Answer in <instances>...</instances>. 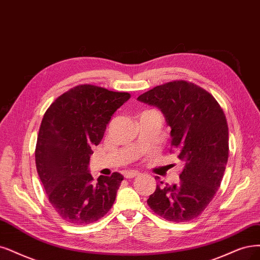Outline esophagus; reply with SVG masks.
Listing matches in <instances>:
<instances>
[{
	"mask_svg": "<svg viewBox=\"0 0 260 260\" xmlns=\"http://www.w3.org/2000/svg\"><path fill=\"white\" fill-rule=\"evenodd\" d=\"M137 176H139L138 171H125L124 172V177L126 179H132V178H136Z\"/></svg>",
	"mask_w": 260,
	"mask_h": 260,
	"instance_id": "obj_1",
	"label": "esophagus"
}]
</instances>
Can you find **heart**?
<instances>
[{"mask_svg": "<svg viewBox=\"0 0 260 260\" xmlns=\"http://www.w3.org/2000/svg\"><path fill=\"white\" fill-rule=\"evenodd\" d=\"M149 111H152V110H149Z\"/></svg>", "mask_w": 260, "mask_h": 260, "instance_id": "heart-1", "label": "heart"}]
</instances>
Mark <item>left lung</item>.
Listing matches in <instances>:
<instances>
[{"instance_id":"obj_1","label":"left lung","mask_w":260,"mask_h":260,"mask_svg":"<svg viewBox=\"0 0 260 260\" xmlns=\"http://www.w3.org/2000/svg\"><path fill=\"white\" fill-rule=\"evenodd\" d=\"M137 100L165 115L171 148L184 162L179 184L160 181L147 203L162 218L187 222L203 213L223 180L229 154L225 113L209 92L184 80L157 85Z\"/></svg>"}]
</instances>
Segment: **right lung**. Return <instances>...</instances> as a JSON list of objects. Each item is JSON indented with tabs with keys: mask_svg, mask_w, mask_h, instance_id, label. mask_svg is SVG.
<instances>
[{
	"mask_svg": "<svg viewBox=\"0 0 260 260\" xmlns=\"http://www.w3.org/2000/svg\"><path fill=\"white\" fill-rule=\"evenodd\" d=\"M129 98L127 92L80 84L60 95L45 112L36 169L49 203L65 222L91 224L111 209L124 177L113 172L94 184L88 166L112 114Z\"/></svg>",
	"mask_w": 260,
	"mask_h": 260,
	"instance_id": "right-lung-1",
	"label": "right lung"
}]
</instances>
